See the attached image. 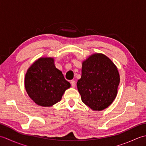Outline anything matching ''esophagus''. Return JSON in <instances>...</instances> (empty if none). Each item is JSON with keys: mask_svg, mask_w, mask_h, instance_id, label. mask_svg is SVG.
I'll return each mask as SVG.
<instances>
[{"mask_svg": "<svg viewBox=\"0 0 146 146\" xmlns=\"http://www.w3.org/2000/svg\"><path fill=\"white\" fill-rule=\"evenodd\" d=\"M71 86H72V87L73 88H75L76 86V82L75 81H74V80H71Z\"/></svg>", "mask_w": 146, "mask_h": 146, "instance_id": "34e87169", "label": "esophagus"}]
</instances>
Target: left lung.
I'll return each instance as SVG.
<instances>
[{
    "label": "left lung",
    "instance_id": "1",
    "mask_svg": "<svg viewBox=\"0 0 146 146\" xmlns=\"http://www.w3.org/2000/svg\"><path fill=\"white\" fill-rule=\"evenodd\" d=\"M119 83V71L112 61L104 54L94 53L83 61L76 85L83 103L92 110L101 111L115 100Z\"/></svg>",
    "mask_w": 146,
    "mask_h": 146
}]
</instances>
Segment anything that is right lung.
Masks as SVG:
<instances>
[{"mask_svg": "<svg viewBox=\"0 0 146 146\" xmlns=\"http://www.w3.org/2000/svg\"><path fill=\"white\" fill-rule=\"evenodd\" d=\"M24 85L29 97L37 105L44 107L60 102L71 86L61 71L56 68L51 57L39 58L34 62L26 73Z\"/></svg>", "mask_w": 146, "mask_h": 146, "instance_id": "obj_1", "label": "right lung"}]
</instances>
